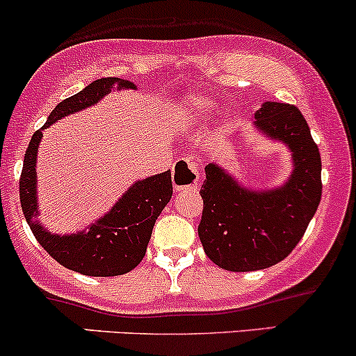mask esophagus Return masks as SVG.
<instances>
[{"label":"esophagus","mask_w":356,"mask_h":356,"mask_svg":"<svg viewBox=\"0 0 356 356\" xmlns=\"http://www.w3.org/2000/svg\"><path fill=\"white\" fill-rule=\"evenodd\" d=\"M198 171L197 166L193 163L185 161V159H179L175 165L173 170V185L177 191H185V190H195L198 185Z\"/></svg>","instance_id":"1"}]
</instances>
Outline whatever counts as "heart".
Returning <instances> with one entry per match:
<instances>
[{"instance_id":"1","label":"heart","mask_w":356,"mask_h":356,"mask_svg":"<svg viewBox=\"0 0 356 356\" xmlns=\"http://www.w3.org/2000/svg\"><path fill=\"white\" fill-rule=\"evenodd\" d=\"M211 111V106L209 101L202 97H191L188 101L183 102L181 114L186 121L193 122V124H202L209 119V114Z\"/></svg>"}]
</instances>
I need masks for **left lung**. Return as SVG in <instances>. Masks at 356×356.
I'll use <instances>...</instances> for the list:
<instances>
[{"label":"left lung","mask_w":356,"mask_h":356,"mask_svg":"<svg viewBox=\"0 0 356 356\" xmlns=\"http://www.w3.org/2000/svg\"><path fill=\"white\" fill-rule=\"evenodd\" d=\"M254 127L291 151L293 171L277 188L250 190L217 163L207 179L198 237L211 262L232 273L261 270L293 252L321 200V156L296 106L264 102Z\"/></svg>","instance_id":"1"}]
</instances>
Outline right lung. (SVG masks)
Wrapping results in <instances>:
<instances>
[{
	"label": "right lung",
	"instance_id": "1",
	"mask_svg": "<svg viewBox=\"0 0 356 356\" xmlns=\"http://www.w3.org/2000/svg\"><path fill=\"white\" fill-rule=\"evenodd\" d=\"M114 89H136L133 82L118 77L97 79L79 94L65 99L51 111L26 147L19 177V202L25 218L40 245L58 264L92 277H109L133 270L146 254L154 222L173 195L171 171L138 179L101 218L77 234H51L38 222L37 154L43 131L58 119L87 109Z\"/></svg>",
	"mask_w": 356,
	"mask_h": 356
}]
</instances>
